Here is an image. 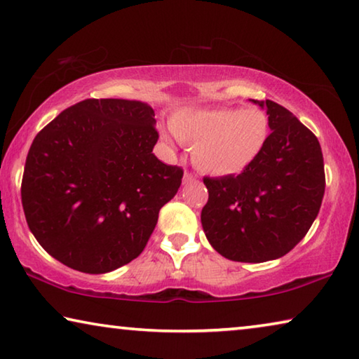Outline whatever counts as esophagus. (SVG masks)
Listing matches in <instances>:
<instances>
[{
    "label": "esophagus",
    "mask_w": 359,
    "mask_h": 359,
    "mask_svg": "<svg viewBox=\"0 0 359 359\" xmlns=\"http://www.w3.org/2000/svg\"><path fill=\"white\" fill-rule=\"evenodd\" d=\"M195 179H196L195 174H191V172H185L184 174V184H190V182H193Z\"/></svg>",
    "instance_id": "esophagus-1"
}]
</instances>
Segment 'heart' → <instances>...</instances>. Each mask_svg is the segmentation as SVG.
<instances>
[{"instance_id": "b5f03b06", "label": "heart", "mask_w": 359, "mask_h": 359, "mask_svg": "<svg viewBox=\"0 0 359 359\" xmlns=\"http://www.w3.org/2000/svg\"><path fill=\"white\" fill-rule=\"evenodd\" d=\"M180 144L191 147V161L210 175L246 169L269 137V116L257 107L184 108L170 118Z\"/></svg>"}]
</instances>
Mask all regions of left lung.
<instances>
[{"instance_id":"left-lung-1","label":"left lung","mask_w":359,"mask_h":359,"mask_svg":"<svg viewBox=\"0 0 359 359\" xmlns=\"http://www.w3.org/2000/svg\"><path fill=\"white\" fill-rule=\"evenodd\" d=\"M252 102L266 110L271 134L241 174L203 179L209 200L201 224L225 259L259 264L283 257L306 235L326 177L316 135L276 102Z\"/></svg>"}]
</instances>
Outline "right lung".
Returning <instances> with one entry per match:
<instances>
[{
  "label": "right lung",
  "instance_id": "obj_1",
  "mask_svg": "<svg viewBox=\"0 0 359 359\" xmlns=\"http://www.w3.org/2000/svg\"><path fill=\"white\" fill-rule=\"evenodd\" d=\"M155 111L124 99H86L36 134L28 150L22 206L48 254L100 275L144 251L184 170L153 155Z\"/></svg>",
  "mask_w": 359,
  "mask_h": 359
}]
</instances>
